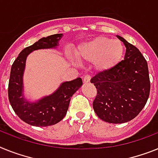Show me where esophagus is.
I'll return each instance as SVG.
<instances>
[{"mask_svg":"<svg viewBox=\"0 0 158 158\" xmlns=\"http://www.w3.org/2000/svg\"><path fill=\"white\" fill-rule=\"evenodd\" d=\"M90 79H91V76L89 75V74H86L85 76L83 77V81H84L85 83H87V82H89L90 81Z\"/></svg>","mask_w":158,"mask_h":158,"instance_id":"obj_1","label":"esophagus"}]
</instances>
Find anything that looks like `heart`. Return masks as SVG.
Masks as SVG:
<instances>
[{"label": "heart", "mask_w": 158, "mask_h": 158, "mask_svg": "<svg viewBox=\"0 0 158 158\" xmlns=\"http://www.w3.org/2000/svg\"><path fill=\"white\" fill-rule=\"evenodd\" d=\"M123 54V45L118 40L97 37L82 44L75 51L79 61L94 62L96 69L106 71L118 64Z\"/></svg>", "instance_id": "obj_1"}]
</instances>
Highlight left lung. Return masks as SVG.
I'll return each mask as SVG.
<instances>
[{
    "label": "left lung",
    "instance_id": "1",
    "mask_svg": "<svg viewBox=\"0 0 158 158\" xmlns=\"http://www.w3.org/2000/svg\"><path fill=\"white\" fill-rule=\"evenodd\" d=\"M125 44V59L90 80L97 89L93 107L106 122L125 123L145 107L150 91L149 69L139 49L118 36Z\"/></svg>",
    "mask_w": 158,
    "mask_h": 158
}]
</instances>
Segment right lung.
<instances>
[{
	"instance_id": "obj_1",
	"label": "right lung",
	"mask_w": 158,
	"mask_h": 158,
	"mask_svg": "<svg viewBox=\"0 0 158 158\" xmlns=\"http://www.w3.org/2000/svg\"><path fill=\"white\" fill-rule=\"evenodd\" d=\"M62 33L42 37L24 48L12 64L8 95L13 110L19 118L29 125L44 127L58 123L66 115L70 99L82 85L81 77L63 82L52 94L36 102H28L23 95V73L27 56L37 49L56 48Z\"/></svg>"
}]
</instances>
